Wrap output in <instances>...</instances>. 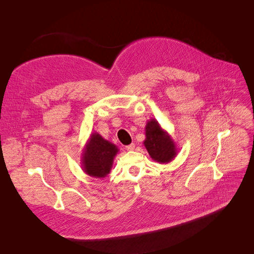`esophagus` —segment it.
<instances>
[{"label": "esophagus", "mask_w": 254, "mask_h": 254, "mask_svg": "<svg viewBox=\"0 0 254 254\" xmlns=\"http://www.w3.org/2000/svg\"><path fill=\"white\" fill-rule=\"evenodd\" d=\"M126 149H127V150H128V151L134 150V149H135V144H134V143H131V144H129V145L126 146Z\"/></svg>", "instance_id": "obj_1"}]
</instances>
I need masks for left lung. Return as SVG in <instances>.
Here are the masks:
<instances>
[{
  "label": "left lung",
  "mask_w": 254,
  "mask_h": 254,
  "mask_svg": "<svg viewBox=\"0 0 254 254\" xmlns=\"http://www.w3.org/2000/svg\"><path fill=\"white\" fill-rule=\"evenodd\" d=\"M145 136L143 144L153 161L168 164L176 157L178 149L174 140L155 119H150L146 124Z\"/></svg>",
  "instance_id": "8db88e82"
}]
</instances>
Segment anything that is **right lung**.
<instances>
[{"label":"right lung","mask_w":254,"mask_h":254,"mask_svg":"<svg viewBox=\"0 0 254 254\" xmlns=\"http://www.w3.org/2000/svg\"><path fill=\"white\" fill-rule=\"evenodd\" d=\"M118 151L115 144L104 139L97 131L91 132L81 153L83 172L90 177L105 178L110 174Z\"/></svg>","instance_id":"1"}]
</instances>
